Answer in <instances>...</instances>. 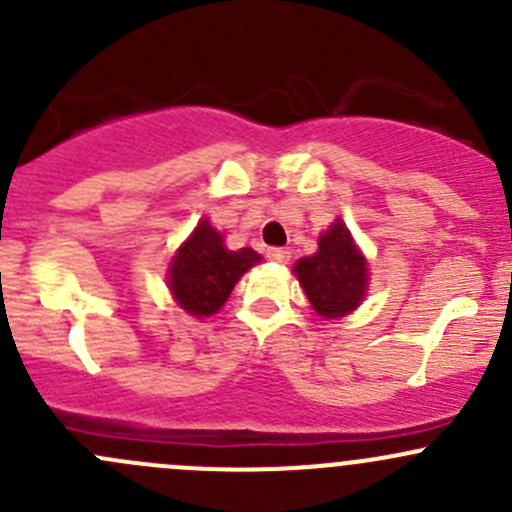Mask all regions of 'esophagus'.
<instances>
[{
    "label": "esophagus",
    "instance_id": "esophagus-1",
    "mask_svg": "<svg viewBox=\"0 0 512 512\" xmlns=\"http://www.w3.org/2000/svg\"><path fill=\"white\" fill-rule=\"evenodd\" d=\"M267 257H270L272 262H287L289 250L287 247H270V250H267Z\"/></svg>",
    "mask_w": 512,
    "mask_h": 512
}]
</instances>
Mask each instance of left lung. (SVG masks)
I'll list each match as a JSON object with an SVG mask.
<instances>
[{"mask_svg":"<svg viewBox=\"0 0 512 512\" xmlns=\"http://www.w3.org/2000/svg\"><path fill=\"white\" fill-rule=\"evenodd\" d=\"M294 272L312 307L329 319L352 312L366 292V260L342 220L319 237V250L299 260Z\"/></svg>","mask_w":512,"mask_h":512,"instance_id":"obj_1","label":"left lung"}]
</instances>
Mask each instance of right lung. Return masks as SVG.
<instances>
[{
  "label": "right lung",
  "mask_w": 512,
  "mask_h": 512,
  "mask_svg": "<svg viewBox=\"0 0 512 512\" xmlns=\"http://www.w3.org/2000/svg\"><path fill=\"white\" fill-rule=\"evenodd\" d=\"M262 257L250 247L227 250L223 235L200 220L190 240L170 262V292L185 312L195 317H210L230 297L232 287Z\"/></svg>",
  "instance_id": "1"
}]
</instances>
